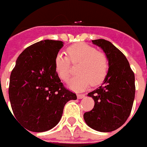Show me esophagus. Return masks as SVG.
<instances>
[{
    "instance_id": "esophagus-1",
    "label": "esophagus",
    "mask_w": 147,
    "mask_h": 147,
    "mask_svg": "<svg viewBox=\"0 0 147 147\" xmlns=\"http://www.w3.org/2000/svg\"><path fill=\"white\" fill-rule=\"evenodd\" d=\"M77 98H79V99H81V98H84V96H84L83 94H77Z\"/></svg>"
}]
</instances>
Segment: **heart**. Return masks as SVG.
Masks as SVG:
<instances>
[{
    "mask_svg": "<svg viewBox=\"0 0 147 147\" xmlns=\"http://www.w3.org/2000/svg\"><path fill=\"white\" fill-rule=\"evenodd\" d=\"M68 57L58 54L55 59V70L60 79L67 81L70 76V62L79 63L78 74L70 80L68 86L73 90L83 91L90 86L98 85L105 79L109 61L105 53L85 43H76L67 49Z\"/></svg>",
    "mask_w": 147,
    "mask_h": 147,
    "instance_id": "1",
    "label": "heart"
}]
</instances>
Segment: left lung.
Masks as SVG:
<instances>
[{
  "mask_svg": "<svg viewBox=\"0 0 147 147\" xmlns=\"http://www.w3.org/2000/svg\"><path fill=\"white\" fill-rule=\"evenodd\" d=\"M100 47L109 61V70L101 86L88 93L94 108L85 112L88 126L100 132H111L125 123L131 114L135 96V77L121 51L105 39L92 40Z\"/></svg>",
  "mask_w": 147,
  "mask_h": 147,
  "instance_id": "left-lung-1",
  "label": "left lung"
}]
</instances>
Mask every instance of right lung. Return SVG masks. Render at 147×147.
Here are the masks:
<instances>
[{
	"label": "right lung",
	"mask_w": 147,
	"mask_h": 147,
	"mask_svg": "<svg viewBox=\"0 0 147 147\" xmlns=\"http://www.w3.org/2000/svg\"><path fill=\"white\" fill-rule=\"evenodd\" d=\"M61 41L44 40L20 55L10 77L9 98L16 120L32 132H44L58 124L64 107L77 96L64 87L55 70Z\"/></svg>",
	"instance_id": "1"
}]
</instances>
